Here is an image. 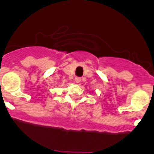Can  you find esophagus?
Listing matches in <instances>:
<instances>
[{"mask_svg": "<svg viewBox=\"0 0 154 154\" xmlns=\"http://www.w3.org/2000/svg\"><path fill=\"white\" fill-rule=\"evenodd\" d=\"M81 80H82V79H81L80 77H75V82H76V83H79V82H81Z\"/></svg>", "mask_w": 154, "mask_h": 154, "instance_id": "34e87169", "label": "esophagus"}]
</instances>
